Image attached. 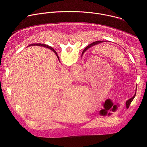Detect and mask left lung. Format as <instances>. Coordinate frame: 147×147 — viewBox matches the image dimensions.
<instances>
[{
  "mask_svg": "<svg viewBox=\"0 0 147 147\" xmlns=\"http://www.w3.org/2000/svg\"><path fill=\"white\" fill-rule=\"evenodd\" d=\"M103 42H104V41H103V40H98V41H95V42H93V43L91 44L90 45H89V46L85 48V49H84V50H87V49L90 48V47H93V46H94V45H96L99 44H100V43ZM83 52H84V51H83ZM136 94H134V95L132 98H131L130 99H128V100L126 101V102H125V103H126V107H127V108H129V106H130V103H131V102L133 101V100L134 99V97H135V96H136Z\"/></svg>",
  "mask_w": 147,
  "mask_h": 147,
  "instance_id": "obj_1",
  "label": "left lung"
}]
</instances>
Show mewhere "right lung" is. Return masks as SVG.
I'll return each instance as SVG.
<instances>
[{
    "label": "right lung",
    "mask_w": 147,
    "mask_h": 147,
    "mask_svg": "<svg viewBox=\"0 0 147 147\" xmlns=\"http://www.w3.org/2000/svg\"><path fill=\"white\" fill-rule=\"evenodd\" d=\"M29 46H40V47H45V48H49V49H51L55 54H56V55L57 56V58L59 57V56H58V55H57V53H56V52L53 49V48H52L51 47H50V46H49V45H46V44H31V45H30ZM59 59V58H58Z\"/></svg>",
    "instance_id": "add662e5"
}]
</instances>
